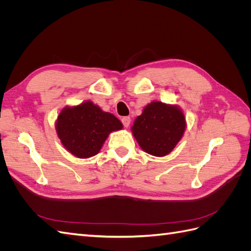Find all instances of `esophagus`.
<instances>
[{
    "mask_svg": "<svg viewBox=\"0 0 251 251\" xmlns=\"http://www.w3.org/2000/svg\"><path fill=\"white\" fill-rule=\"evenodd\" d=\"M121 123H123L125 127H128V126H130V124H131V118L128 116H125L121 118Z\"/></svg>",
    "mask_w": 251,
    "mask_h": 251,
    "instance_id": "1",
    "label": "esophagus"
}]
</instances>
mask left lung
Masks as SVG:
<instances>
[{"label":"left lung","instance_id":"1","mask_svg":"<svg viewBox=\"0 0 251 251\" xmlns=\"http://www.w3.org/2000/svg\"><path fill=\"white\" fill-rule=\"evenodd\" d=\"M185 130V117L175 105L153 101L135 119L132 132L147 153L162 157L176 147Z\"/></svg>","mask_w":251,"mask_h":251}]
</instances>
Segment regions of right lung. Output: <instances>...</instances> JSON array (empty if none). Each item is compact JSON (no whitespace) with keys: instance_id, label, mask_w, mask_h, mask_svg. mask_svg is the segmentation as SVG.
<instances>
[{"instance_id":"obj_1","label":"right lung","mask_w":251,"mask_h":251,"mask_svg":"<svg viewBox=\"0 0 251 251\" xmlns=\"http://www.w3.org/2000/svg\"><path fill=\"white\" fill-rule=\"evenodd\" d=\"M123 124L111 113L103 112L93 102L65 108L56 121V132L64 147L78 158L96 155L112 131Z\"/></svg>"}]
</instances>
